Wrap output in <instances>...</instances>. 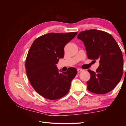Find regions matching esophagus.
I'll return each mask as SVG.
<instances>
[{
    "label": "esophagus",
    "instance_id": "34e87169",
    "mask_svg": "<svg viewBox=\"0 0 126 126\" xmlns=\"http://www.w3.org/2000/svg\"><path fill=\"white\" fill-rule=\"evenodd\" d=\"M77 71H78V72H81V71H82L83 70L81 69H80V68H78V69H77Z\"/></svg>",
    "mask_w": 126,
    "mask_h": 126
}]
</instances>
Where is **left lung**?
I'll use <instances>...</instances> for the list:
<instances>
[{
  "label": "left lung",
  "mask_w": 126,
  "mask_h": 126,
  "mask_svg": "<svg viewBox=\"0 0 126 126\" xmlns=\"http://www.w3.org/2000/svg\"><path fill=\"white\" fill-rule=\"evenodd\" d=\"M77 38L83 42L88 58L99 62L96 72L88 70L90 74L88 90L99 94L110 92L123 74L124 59L119 46L110 34L96 29L81 32Z\"/></svg>",
  "instance_id": "left-lung-1"
}]
</instances>
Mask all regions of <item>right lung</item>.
Returning <instances> with one entry per match:
<instances>
[{
    "label": "right lung",
    "mask_w": 126,
    "mask_h": 126,
    "mask_svg": "<svg viewBox=\"0 0 126 126\" xmlns=\"http://www.w3.org/2000/svg\"><path fill=\"white\" fill-rule=\"evenodd\" d=\"M77 32H51L33 42L26 57L25 67L33 89L50 100L62 98L69 92L71 82L77 73L75 68L59 73L56 64L64 56V48Z\"/></svg>",
    "instance_id": "1"
}]
</instances>
